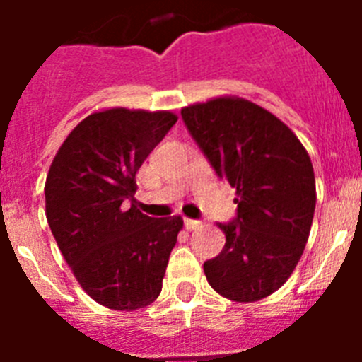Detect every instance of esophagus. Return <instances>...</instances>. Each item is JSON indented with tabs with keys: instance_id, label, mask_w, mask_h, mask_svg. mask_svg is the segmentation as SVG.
Wrapping results in <instances>:
<instances>
[{
	"instance_id": "1",
	"label": "esophagus",
	"mask_w": 362,
	"mask_h": 362,
	"mask_svg": "<svg viewBox=\"0 0 362 362\" xmlns=\"http://www.w3.org/2000/svg\"><path fill=\"white\" fill-rule=\"evenodd\" d=\"M201 226V221H196V219H185V228L187 230H196V228H199Z\"/></svg>"
}]
</instances>
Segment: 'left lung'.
<instances>
[{"label":"left lung","mask_w":362,"mask_h":362,"mask_svg":"<svg viewBox=\"0 0 362 362\" xmlns=\"http://www.w3.org/2000/svg\"><path fill=\"white\" fill-rule=\"evenodd\" d=\"M181 116L238 194V216L217 223L226 243L203 264L204 276L230 300L264 299L292 276L308 241L317 199L308 152L283 121L248 99H210Z\"/></svg>","instance_id":"8db88e82"}]
</instances>
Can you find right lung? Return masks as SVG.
I'll use <instances>...</instances> for the list:
<instances>
[{"instance_id":"add662e5","label":"right lung","mask_w":362,"mask_h":362,"mask_svg":"<svg viewBox=\"0 0 362 362\" xmlns=\"http://www.w3.org/2000/svg\"><path fill=\"white\" fill-rule=\"evenodd\" d=\"M177 121L168 110L107 108L86 116L57 150L45 212L74 277L95 303L132 312L158 299L183 219L130 204L136 172Z\"/></svg>"}]
</instances>
